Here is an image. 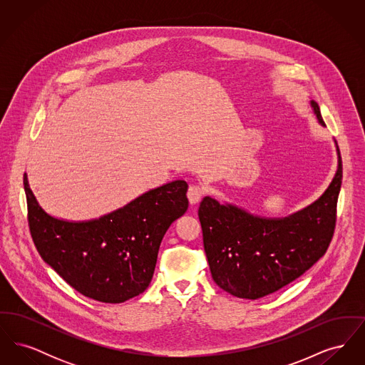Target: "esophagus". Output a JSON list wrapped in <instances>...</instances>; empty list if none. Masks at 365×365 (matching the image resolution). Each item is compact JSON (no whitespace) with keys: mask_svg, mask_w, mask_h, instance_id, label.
<instances>
[{"mask_svg":"<svg viewBox=\"0 0 365 365\" xmlns=\"http://www.w3.org/2000/svg\"><path fill=\"white\" fill-rule=\"evenodd\" d=\"M204 194H205L204 187H201L200 185H191L189 191H187V198H189L190 204H197V202L201 201Z\"/></svg>","mask_w":365,"mask_h":365,"instance_id":"obj_1","label":"esophagus"}]
</instances>
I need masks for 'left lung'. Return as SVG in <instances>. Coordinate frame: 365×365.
I'll use <instances>...</instances> for the list:
<instances>
[{
  "mask_svg": "<svg viewBox=\"0 0 365 365\" xmlns=\"http://www.w3.org/2000/svg\"><path fill=\"white\" fill-rule=\"evenodd\" d=\"M319 122L320 108L311 101ZM329 189L311 207L284 219H262L205 197L198 209L215 283L238 298L257 299L299 278L330 246L342 185V158Z\"/></svg>",
  "mask_w": 365,
  "mask_h": 365,
  "instance_id": "8db88e82",
  "label": "left lung"
}]
</instances>
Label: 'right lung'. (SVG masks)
I'll use <instances>...</instances> for the list:
<instances>
[{
    "label": "right lung",
    "mask_w": 365,
    "mask_h": 365,
    "mask_svg": "<svg viewBox=\"0 0 365 365\" xmlns=\"http://www.w3.org/2000/svg\"><path fill=\"white\" fill-rule=\"evenodd\" d=\"M23 183L29 227L42 260L81 294L108 304L148 289L165 231L189 207L187 183L175 180L101 219L71 223L38 205L26 174Z\"/></svg>",
    "instance_id": "right-lung-1"
}]
</instances>
